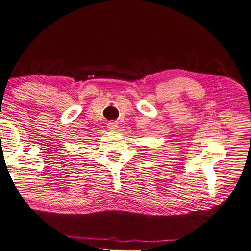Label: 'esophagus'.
<instances>
[{
  "mask_svg": "<svg viewBox=\"0 0 251 251\" xmlns=\"http://www.w3.org/2000/svg\"><path fill=\"white\" fill-rule=\"evenodd\" d=\"M107 126H108L109 129H111V130L117 129V128H118V122L117 121H109L108 123H107Z\"/></svg>",
  "mask_w": 251,
  "mask_h": 251,
  "instance_id": "esophagus-1",
  "label": "esophagus"
}]
</instances>
